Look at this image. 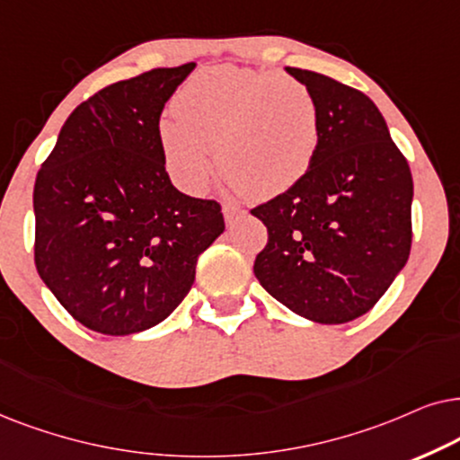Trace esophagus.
Wrapping results in <instances>:
<instances>
[{"mask_svg": "<svg viewBox=\"0 0 460 460\" xmlns=\"http://www.w3.org/2000/svg\"><path fill=\"white\" fill-rule=\"evenodd\" d=\"M243 214H246V210H243V208H240V206H235V204H225L223 206V217H225V223L226 225H234L237 218L240 217H243Z\"/></svg>", "mask_w": 460, "mask_h": 460, "instance_id": "obj_1", "label": "esophagus"}]
</instances>
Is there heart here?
Instances as JSON below:
<instances>
[{
    "label": "heart",
    "instance_id": "b5f03b06",
    "mask_svg": "<svg viewBox=\"0 0 460 460\" xmlns=\"http://www.w3.org/2000/svg\"><path fill=\"white\" fill-rule=\"evenodd\" d=\"M176 118L159 121L168 172L189 193H201L214 172L254 199L296 185L314 166L322 111L307 84L278 71L210 66L176 94Z\"/></svg>",
    "mask_w": 460,
    "mask_h": 460
}]
</instances>
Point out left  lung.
Here are the masks:
<instances>
[{
  "label": "left lung",
  "mask_w": 460,
  "mask_h": 460,
  "mask_svg": "<svg viewBox=\"0 0 460 460\" xmlns=\"http://www.w3.org/2000/svg\"><path fill=\"white\" fill-rule=\"evenodd\" d=\"M320 102L314 166L290 191L254 208L269 242L254 275L275 301L315 323L368 314L412 243V174L387 121L364 92L286 66Z\"/></svg>",
  "instance_id": "8db88e82"
}]
</instances>
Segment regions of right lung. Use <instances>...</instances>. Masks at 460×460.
<instances>
[{"mask_svg": "<svg viewBox=\"0 0 460 460\" xmlns=\"http://www.w3.org/2000/svg\"><path fill=\"white\" fill-rule=\"evenodd\" d=\"M193 69H153L88 98L35 179V267L94 332L137 334L166 320L225 231L217 201L172 185L159 146L164 107Z\"/></svg>", "mask_w": 460, "mask_h": 460, "instance_id": "1", "label": "right lung"}]
</instances>
